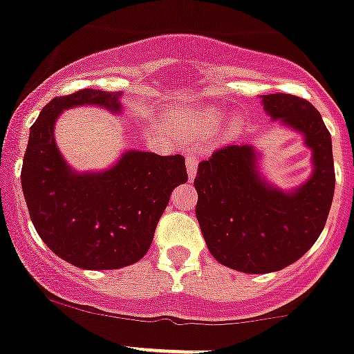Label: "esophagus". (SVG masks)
Instances as JSON below:
<instances>
[{
    "label": "esophagus",
    "mask_w": 354,
    "mask_h": 354,
    "mask_svg": "<svg viewBox=\"0 0 354 354\" xmlns=\"http://www.w3.org/2000/svg\"><path fill=\"white\" fill-rule=\"evenodd\" d=\"M197 166H198L197 156H195L194 150H188L187 152V169H188V178H190V181L194 180L195 174H197Z\"/></svg>",
    "instance_id": "esophagus-1"
}]
</instances>
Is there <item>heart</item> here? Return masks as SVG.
Returning a JSON list of instances; mask_svg holds the SVG:
<instances>
[{
    "mask_svg": "<svg viewBox=\"0 0 354 354\" xmlns=\"http://www.w3.org/2000/svg\"><path fill=\"white\" fill-rule=\"evenodd\" d=\"M219 121H221V114H219V112L216 111L205 112V122H207L209 126H216Z\"/></svg>",
    "mask_w": 354,
    "mask_h": 354,
    "instance_id": "1",
    "label": "heart"
}]
</instances>
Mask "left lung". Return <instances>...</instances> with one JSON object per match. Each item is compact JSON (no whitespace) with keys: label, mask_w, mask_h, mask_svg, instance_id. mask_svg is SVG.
Returning a JSON list of instances; mask_svg holds the SVG:
<instances>
[{"label":"left lung","mask_w":354,"mask_h":354,"mask_svg":"<svg viewBox=\"0 0 354 354\" xmlns=\"http://www.w3.org/2000/svg\"><path fill=\"white\" fill-rule=\"evenodd\" d=\"M263 104L275 121L304 135L313 150L310 180L294 192L270 187L252 147L226 145L198 164L194 181L209 252L243 273L279 272L299 259L327 223L335 187L330 133L320 112L296 95H264Z\"/></svg>","instance_id":"left-lung-1"}]
</instances>
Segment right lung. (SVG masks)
I'll return each instance as SVG.
<instances>
[{"label":"right lung","instance_id":"add662e5","mask_svg":"<svg viewBox=\"0 0 354 354\" xmlns=\"http://www.w3.org/2000/svg\"><path fill=\"white\" fill-rule=\"evenodd\" d=\"M121 93L79 90L57 97L30 126L24 153L22 190L30 221L44 243L84 270H115L142 259L169 195L187 183L185 157L131 150L111 169L74 173L55 145L62 111L95 104L119 111Z\"/></svg>","mask_w":354,"mask_h":354}]
</instances>
